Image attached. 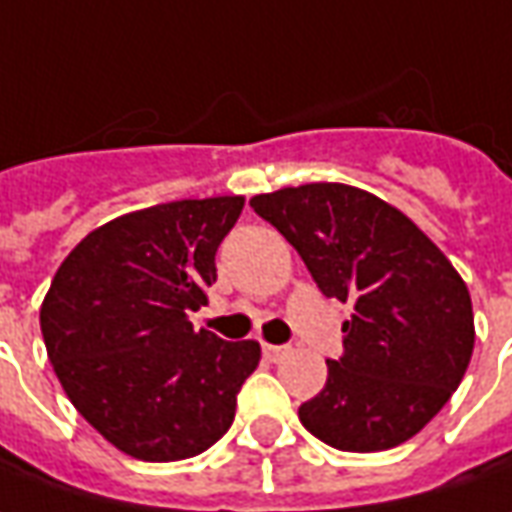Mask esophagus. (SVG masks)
Instances as JSON below:
<instances>
[{"label": "esophagus", "mask_w": 512, "mask_h": 512, "mask_svg": "<svg viewBox=\"0 0 512 512\" xmlns=\"http://www.w3.org/2000/svg\"><path fill=\"white\" fill-rule=\"evenodd\" d=\"M291 352V346H277V343H263V357L271 363H280L282 357Z\"/></svg>", "instance_id": "34e87169"}]
</instances>
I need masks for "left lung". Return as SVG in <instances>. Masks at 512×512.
<instances>
[{
	"label": "left lung",
	"instance_id": "obj_1",
	"mask_svg": "<svg viewBox=\"0 0 512 512\" xmlns=\"http://www.w3.org/2000/svg\"><path fill=\"white\" fill-rule=\"evenodd\" d=\"M305 260L318 291L352 302L343 355L299 407L318 441L382 452L430 424L466 374L474 313L466 282L405 213L341 182L249 199Z\"/></svg>",
	"mask_w": 512,
	"mask_h": 512
}]
</instances>
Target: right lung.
Segmentation results:
<instances>
[{"label": "right lung", "mask_w": 512, "mask_h": 512, "mask_svg": "<svg viewBox=\"0 0 512 512\" xmlns=\"http://www.w3.org/2000/svg\"><path fill=\"white\" fill-rule=\"evenodd\" d=\"M244 196L182 199L88 232L60 263L41 332L71 405L146 463L185 460L230 430L257 341L194 330Z\"/></svg>", "instance_id": "right-lung-1"}]
</instances>
